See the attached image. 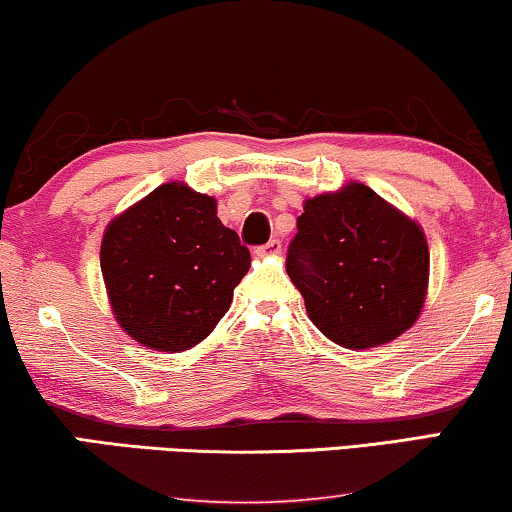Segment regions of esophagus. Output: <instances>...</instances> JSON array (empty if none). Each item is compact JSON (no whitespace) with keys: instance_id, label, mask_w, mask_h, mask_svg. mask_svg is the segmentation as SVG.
Wrapping results in <instances>:
<instances>
[{"instance_id":"34e87169","label":"esophagus","mask_w":512,"mask_h":512,"mask_svg":"<svg viewBox=\"0 0 512 512\" xmlns=\"http://www.w3.org/2000/svg\"><path fill=\"white\" fill-rule=\"evenodd\" d=\"M257 255H260V257H276V255H281V241H278V238H271L267 245L257 248Z\"/></svg>"}]
</instances>
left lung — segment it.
<instances>
[{
  "instance_id": "obj_1",
  "label": "left lung",
  "mask_w": 512,
  "mask_h": 512,
  "mask_svg": "<svg viewBox=\"0 0 512 512\" xmlns=\"http://www.w3.org/2000/svg\"><path fill=\"white\" fill-rule=\"evenodd\" d=\"M309 319L345 349L385 345L423 312L430 250L423 226L359 181L304 200L288 248Z\"/></svg>"
}]
</instances>
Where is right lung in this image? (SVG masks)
<instances>
[{"mask_svg": "<svg viewBox=\"0 0 512 512\" xmlns=\"http://www.w3.org/2000/svg\"><path fill=\"white\" fill-rule=\"evenodd\" d=\"M250 250L217 217V200L181 181L158 186L108 222L101 274L115 321L155 352H186L215 331Z\"/></svg>", "mask_w": 512, "mask_h": 512, "instance_id": "1", "label": "right lung"}]
</instances>
